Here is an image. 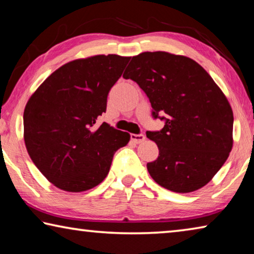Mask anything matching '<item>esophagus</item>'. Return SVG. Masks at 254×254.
<instances>
[{
	"label": "esophagus",
	"instance_id": "esophagus-1",
	"mask_svg": "<svg viewBox=\"0 0 254 254\" xmlns=\"http://www.w3.org/2000/svg\"><path fill=\"white\" fill-rule=\"evenodd\" d=\"M131 139L134 143H142L145 140L144 134H131Z\"/></svg>",
	"mask_w": 254,
	"mask_h": 254
}]
</instances>
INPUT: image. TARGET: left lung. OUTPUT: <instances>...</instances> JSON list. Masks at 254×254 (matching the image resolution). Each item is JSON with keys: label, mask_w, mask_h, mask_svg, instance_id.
<instances>
[{"label": "left lung", "mask_w": 254, "mask_h": 254, "mask_svg": "<svg viewBox=\"0 0 254 254\" xmlns=\"http://www.w3.org/2000/svg\"><path fill=\"white\" fill-rule=\"evenodd\" d=\"M123 77L145 93L152 118L165 121L160 131H147L159 148L147 165L152 179L175 192L205 186L233 145V112L220 87L195 60L165 51L132 57Z\"/></svg>", "instance_id": "8db88e82"}]
</instances>
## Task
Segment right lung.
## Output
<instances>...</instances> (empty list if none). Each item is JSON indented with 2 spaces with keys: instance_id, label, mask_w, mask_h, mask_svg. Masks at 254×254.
<instances>
[{
  "instance_id": "right-lung-1",
  "label": "right lung",
  "mask_w": 254,
  "mask_h": 254,
  "mask_svg": "<svg viewBox=\"0 0 254 254\" xmlns=\"http://www.w3.org/2000/svg\"><path fill=\"white\" fill-rule=\"evenodd\" d=\"M128 60L118 55L72 60L30 97L23 113L25 147L56 187L79 192L97 186L109 174L114 153L130 140L128 133L105 122L95 126Z\"/></svg>"
}]
</instances>
